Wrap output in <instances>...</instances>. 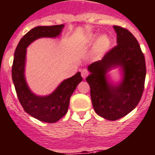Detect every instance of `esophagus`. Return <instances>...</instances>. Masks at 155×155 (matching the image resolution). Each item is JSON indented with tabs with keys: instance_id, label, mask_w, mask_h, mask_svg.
<instances>
[{
	"instance_id": "1",
	"label": "esophagus",
	"mask_w": 155,
	"mask_h": 155,
	"mask_svg": "<svg viewBox=\"0 0 155 155\" xmlns=\"http://www.w3.org/2000/svg\"><path fill=\"white\" fill-rule=\"evenodd\" d=\"M88 75V71L87 69H84L81 71V75H82V77L84 79L86 78V76Z\"/></svg>"
}]
</instances>
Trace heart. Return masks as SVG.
Listing matches in <instances>:
<instances>
[{"label": "heart", "instance_id": "heart-1", "mask_svg": "<svg viewBox=\"0 0 155 155\" xmlns=\"http://www.w3.org/2000/svg\"><path fill=\"white\" fill-rule=\"evenodd\" d=\"M95 39V36H93L92 37V41H93ZM110 45V40L109 38L106 36V35H103V36H101L100 38L98 39L97 41V49L99 51H105Z\"/></svg>", "mask_w": 155, "mask_h": 155}]
</instances>
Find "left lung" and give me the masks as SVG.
I'll return each instance as SVG.
<instances>
[{"instance_id":"1","label":"left lung","mask_w":155,"mask_h":155,"mask_svg":"<svg viewBox=\"0 0 155 155\" xmlns=\"http://www.w3.org/2000/svg\"><path fill=\"white\" fill-rule=\"evenodd\" d=\"M114 28L117 45L101 60L88 66L90 75L86 78L94 110L108 120H119L137 106L146 75L145 56L135 36L124 28L114 26ZM114 65H121L124 70V79L118 86L109 85L105 78L106 72Z\"/></svg>"}]
</instances>
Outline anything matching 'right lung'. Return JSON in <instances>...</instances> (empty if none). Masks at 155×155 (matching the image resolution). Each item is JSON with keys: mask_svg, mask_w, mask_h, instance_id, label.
<instances>
[{"mask_svg": "<svg viewBox=\"0 0 155 155\" xmlns=\"http://www.w3.org/2000/svg\"><path fill=\"white\" fill-rule=\"evenodd\" d=\"M63 27V24H61L32 28L22 36L15 52L12 80L18 98L28 114L42 122L55 123L67 114L71 96L82 81V77L80 72H77L72 77L65 80L49 96H35L28 88L24 78L26 48L41 37H56L61 33Z\"/></svg>", "mask_w": 155, "mask_h": 155, "instance_id": "obj_1", "label": "right lung"}]
</instances>
